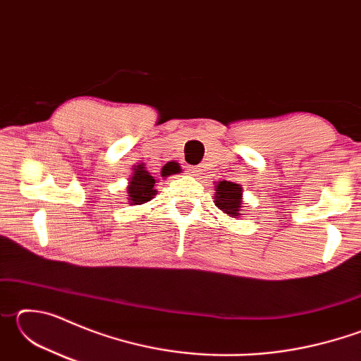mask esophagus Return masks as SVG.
Returning a JSON list of instances; mask_svg holds the SVG:
<instances>
[{"mask_svg": "<svg viewBox=\"0 0 361 361\" xmlns=\"http://www.w3.org/2000/svg\"><path fill=\"white\" fill-rule=\"evenodd\" d=\"M186 172H189L191 175H199L200 169H199V167H194V166H188V167H186Z\"/></svg>", "mask_w": 361, "mask_h": 361, "instance_id": "esophagus-1", "label": "esophagus"}]
</instances>
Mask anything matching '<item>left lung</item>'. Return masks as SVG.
I'll return each instance as SVG.
<instances>
[{
	"label": "left lung",
	"mask_w": 361,
	"mask_h": 361,
	"mask_svg": "<svg viewBox=\"0 0 361 361\" xmlns=\"http://www.w3.org/2000/svg\"><path fill=\"white\" fill-rule=\"evenodd\" d=\"M242 192L243 189L239 183L219 181L215 186V205L226 215L237 218L242 215Z\"/></svg>",
	"instance_id": "obj_1"
}]
</instances>
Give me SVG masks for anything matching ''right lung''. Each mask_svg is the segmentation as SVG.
<instances>
[{
	"instance_id": "right-lung-1",
	"label": "right lung",
	"mask_w": 361,
	"mask_h": 361,
	"mask_svg": "<svg viewBox=\"0 0 361 361\" xmlns=\"http://www.w3.org/2000/svg\"><path fill=\"white\" fill-rule=\"evenodd\" d=\"M180 167L178 164H167L166 167L162 169V176H169L173 173H180ZM156 180L152 176L143 164L133 167V173L129 178V186H127V195H129V202L130 205H140V204H146L156 195Z\"/></svg>"
}]
</instances>
